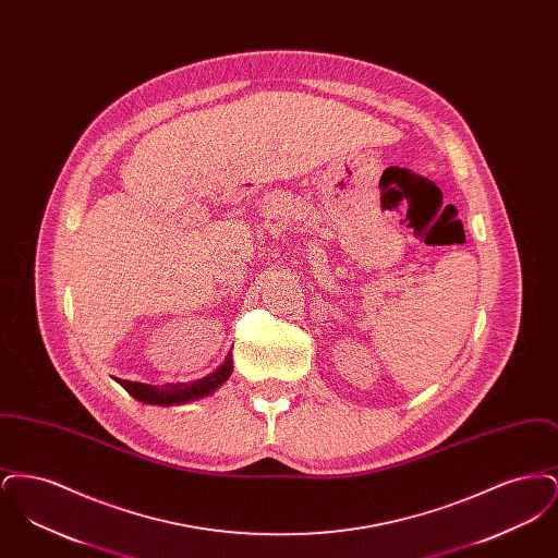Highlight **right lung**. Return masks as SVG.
<instances>
[{
    "instance_id": "1",
    "label": "right lung",
    "mask_w": 558,
    "mask_h": 558,
    "mask_svg": "<svg viewBox=\"0 0 558 558\" xmlns=\"http://www.w3.org/2000/svg\"><path fill=\"white\" fill-rule=\"evenodd\" d=\"M232 355L226 357V362L211 372L205 378L192 380V383H167L162 387L155 385H144V383H132V380H121L117 383L132 396V398L142 401V403H153V405H173V403H187L194 399L207 398L211 396L217 387H221L230 374H232Z\"/></svg>"
}]
</instances>
